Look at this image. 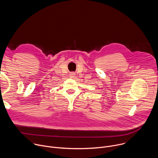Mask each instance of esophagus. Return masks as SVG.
I'll use <instances>...</instances> for the list:
<instances>
[{"label": "esophagus", "mask_w": 158, "mask_h": 158, "mask_svg": "<svg viewBox=\"0 0 158 158\" xmlns=\"http://www.w3.org/2000/svg\"><path fill=\"white\" fill-rule=\"evenodd\" d=\"M74 75H75V74H74V73H71V74H70V76H71V77H74Z\"/></svg>", "instance_id": "obj_1"}]
</instances>
